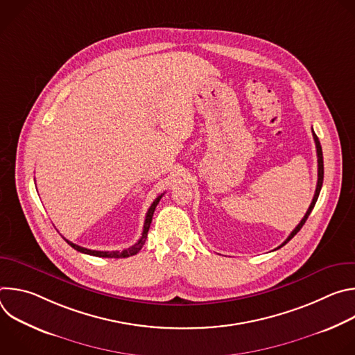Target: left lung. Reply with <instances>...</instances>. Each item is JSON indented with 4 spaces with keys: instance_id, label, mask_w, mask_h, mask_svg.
<instances>
[{
    "instance_id": "1",
    "label": "left lung",
    "mask_w": 355,
    "mask_h": 355,
    "mask_svg": "<svg viewBox=\"0 0 355 355\" xmlns=\"http://www.w3.org/2000/svg\"><path fill=\"white\" fill-rule=\"evenodd\" d=\"M312 133H313V139H315V144H316V153H318V185H316V191H315V196H313V199H312V204H311V207H309V209L306 211V214H305V216H303V219L300 220V223L292 230V233L286 237V240L279 245V247H282V245H285L300 229H302V226L305 225V222H306V219L309 218V215H311V212H312V209L315 208V204H316V200H318V198H319V193H320V189H322V185H323V174H324V168H323V151H322V146H320V141H319V137L316 136V133L313 132V129H312ZM278 247V248H279Z\"/></svg>"
}]
</instances>
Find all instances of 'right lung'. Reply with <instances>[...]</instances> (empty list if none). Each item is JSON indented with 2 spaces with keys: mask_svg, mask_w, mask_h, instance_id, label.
<instances>
[{
  "mask_svg": "<svg viewBox=\"0 0 355 355\" xmlns=\"http://www.w3.org/2000/svg\"><path fill=\"white\" fill-rule=\"evenodd\" d=\"M163 193L160 196H157L155 199L153 204H151V207L148 208L147 214H146V219H144V226H143V233H141V237L137 240V243H135L132 247L129 248H125L122 251H96V250H89V248H84L81 245H77L71 241H69L67 239H64L74 250L80 251V252H84V254H89V256H95V257H105V259H125V257H130V256H135L137 254V252L140 251V248L143 247L146 239H147V232L150 229V223H151V219H153V214H155V209L157 207V204L160 202Z\"/></svg>",
  "mask_w": 355,
  "mask_h": 355,
  "instance_id": "obj_1",
  "label": "right lung"
}]
</instances>
